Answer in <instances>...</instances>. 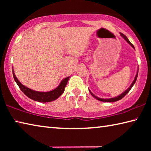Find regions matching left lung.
<instances>
[{"label": "left lung", "instance_id": "obj_1", "mask_svg": "<svg viewBox=\"0 0 151 151\" xmlns=\"http://www.w3.org/2000/svg\"><path fill=\"white\" fill-rule=\"evenodd\" d=\"M121 37H122V38H123V39H124L125 40H126V41H127L128 43H129V44L130 45H131L132 48H134L133 45H132V43L129 41V40L128 39V38L126 37V36L122 34V33H121ZM138 73H139V68H138V70H137V75H136V76H135L134 81H133V82H132V83L131 86H129V88H128L127 89V90L124 92L123 93H122L121 94H120V95H119L118 96H116V97H114V98H111V99H101V98H99V97H98V96H96L94 95V94L93 93H92V92H91L90 90H88V91H89V92H90V93L91 94L92 96H93V97H94V98H95L96 99H97V100H99V101H103V102H115V101H119V100H121V99L123 98V97H124L125 95H126V94H127L128 93H129V92L130 91V90H131L132 86H133V85H134L135 82H136V81H137V76H138Z\"/></svg>", "mask_w": 151, "mask_h": 151}]
</instances>
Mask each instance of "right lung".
Listing matches in <instances>:
<instances>
[{
	"instance_id": "obj_1",
	"label": "right lung",
	"mask_w": 151,
	"mask_h": 151,
	"mask_svg": "<svg viewBox=\"0 0 151 151\" xmlns=\"http://www.w3.org/2000/svg\"><path fill=\"white\" fill-rule=\"evenodd\" d=\"M12 74H13V77L15 82L17 83L18 86H19L22 93H24L25 95H27L32 100L40 102V103H48V102H51L57 99L65 91V86L67 84L68 79L70 78L69 76H68V77L64 78L60 82V85L54 90L48 92H39L33 91L32 89H30L27 86H24L22 84L20 83L19 81L16 77L14 70H12Z\"/></svg>"
}]
</instances>
